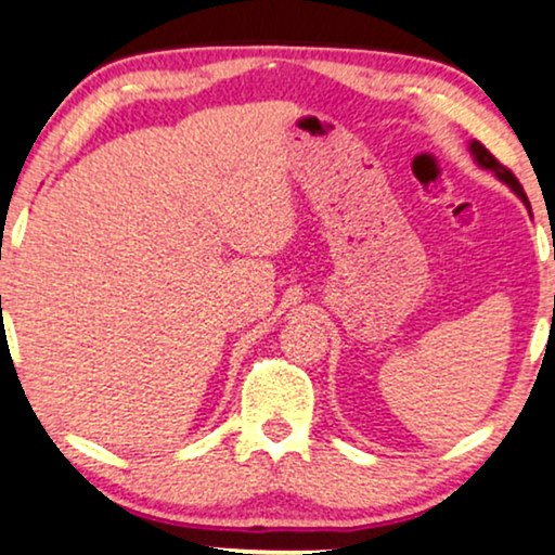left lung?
Here are the masks:
<instances>
[{"label":"left lung","mask_w":555,"mask_h":555,"mask_svg":"<svg viewBox=\"0 0 555 555\" xmlns=\"http://www.w3.org/2000/svg\"><path fill=\"white\" fill-rule=\"evenodd\" d=\"M468 151H472V158L476 160V166H481V168H487V171H492L496 179L500 181H504V184H507L512 192H515L517 196H520L522 199V205L530 209V202H528V194L522 192V186H520V181L515 179V173L509 171V168H504L500 160H496L492 153H489L487 149H483V145L479 143V140H472V143H468ZM532 217V215H530Z\"/></svg>","instance_id":"obj_1"}]
</instances>
